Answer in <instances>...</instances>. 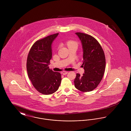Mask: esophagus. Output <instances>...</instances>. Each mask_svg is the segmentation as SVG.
Listing matches in <instances>:
<instances>
[{"label":"esophagus","mask_w":131,"mask_h":131,"mask_svg":"<svg viewBox=\"0 0 131 131\" xmlns=\"http://www.w3.org/2000/svg\"><path fill=\"white\" fill-rule=\"evenodd\" d=\"M61 73L62 74V75H66L67 74H68V72H66V71H63Z\"/></svg>","instance_id":"obj_1"}]
</instances>
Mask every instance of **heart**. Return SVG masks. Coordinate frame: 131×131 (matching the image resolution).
<instances>
[{
    "mask_svg": "<svg viewBox=\"0 0 131 131\" xmlns=\"http://www.w3.org/2000/svg\"><path fill=\"white\" fill-rule=\"evenodd\" d=\"M74 44H76V43H75V42H73V41H69V42L67 43V45L68 46L69 45H71Z\"/></svg>",
    "mask_w": 131,
    "mask_h": 131,
    "instance_id": "heart-1",
    "label": "heart"
}]
</instances>
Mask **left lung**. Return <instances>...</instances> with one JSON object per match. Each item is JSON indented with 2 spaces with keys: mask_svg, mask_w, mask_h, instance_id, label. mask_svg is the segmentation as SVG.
Returning <instances> with one entry per match:
<instances>
[{
  "mask_svg": "<svg viewBox=\"0 0 131 131\" xmlns=\"http://www.w3.org/2000/svg\"><path fill=\"white\" fill-rule=\"evenodd\" d=\"M81 42L83 50L82 76L77 74L75 86L82 92H89L99 84L104 74L106 59L99 42L92 36L81 32L75 33Z\"/></svg>",
  "mask_w": 131,
  "mask_h": 131,
  "instance_id": "1",
  "label": "left lung"
}]
</instances>
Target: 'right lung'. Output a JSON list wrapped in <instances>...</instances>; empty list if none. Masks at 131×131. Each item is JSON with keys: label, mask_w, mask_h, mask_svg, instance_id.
Listing matches in <instances>:
<instances>
[{"label": "right lung", "mask_w": 131, "mask_h": 131, "mask_svg": "<svg viewBox=\"0 0 131 131\" xmlns=\"http://www.w3.org/2000/svg\"><path fill=\"white\" fill-rule=\"evenodd\" d=\"M58 33L38 40L31 47L27 58L28 77L34 87L41 93L49 95L56 91L61 82V75L49 67L52 58L51 46Z\"/></svg>", "instance_id": "1"}]
</instances>
